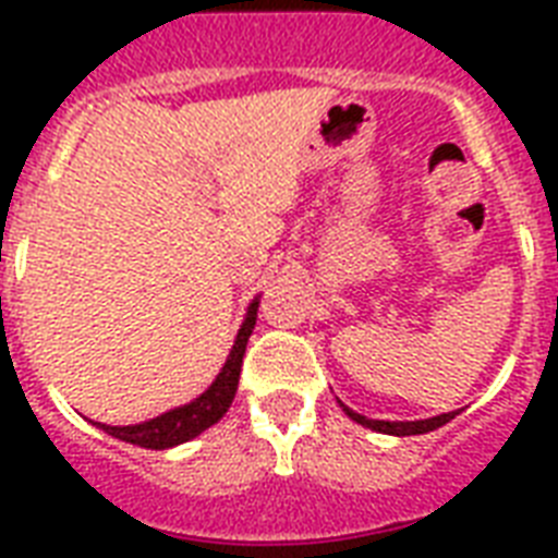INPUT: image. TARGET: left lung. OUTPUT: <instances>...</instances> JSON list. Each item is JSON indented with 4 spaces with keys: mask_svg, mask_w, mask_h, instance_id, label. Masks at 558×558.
<instances>
[{
    "mask_svg": "<svg viewBox=\"0 0 558 558\" xmlns=\"http://www.w3.org/2000/svg\"><path fill=\"white\" fill-rule=\"evenodd\" d=\"M252 330L254 313L245 318V324L240 327V332H236V341L234 348H231V353H228L226 367L219 371L214 385H210L202 397L193 399V402H187V405L182 408H173L168 414L156 416V420L142 425H100L104 432L118 437V440L135 442V446H144V449H170V446H177V442H185L191 440V437H196V434L217 423L219 416L228 411V405H231V399H234L236 390V373H240L245 341H248Z\"/></svg>",
    "mask_w": 558,
    "mask_h": 558,
    "instance_id": "left-lung-1",
    "label": "left lung"
}]
</instances>
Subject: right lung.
I'll list each match as a JSON object with an SVG mask.
<instances>
[{
  "label": "right lung",
  "mask_w": 558,
  "mask_h": 558,
  "mask_svg": "<svg viewBox=\"0 0 558 558\" xmlns=\"http://www.w3.org/2000/svg\"><path fill=\"white\" fill-rule=\"evenodd\" d=\"M356 423L367 425L373 432H381V434H397V437H405V434H425L437 428V425L449 423L446 416H434V420H423V423H379V420H365V416H353Z\"/></svg>",
  "instance_id": "obj_1"
}]
</instances>
